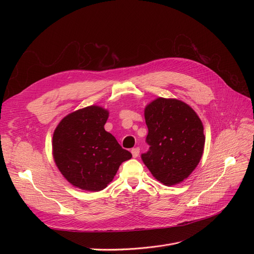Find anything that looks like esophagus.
I'll list each match as a JSON object with an SVG mask.
<instances>
[{
  "mask_svg": "<svg viewBox=\"0 0 254 254\" xmlns=\"http://www.w3.org/2000/svg\"><path fill=\"white\" fill-rule=\"evenodd\" d=\"M131 154H132V157H138L139 154H140V148L139 147L132 148L131 149Z\"/></svg>",
  "mask_w": 254,
  "mask_h": 254,
  "instance_id": "34e87169",
  "label": "esophagus"
}]
</instances>
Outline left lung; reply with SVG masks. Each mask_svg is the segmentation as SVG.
Here are the masks:
<instances>
[{"mask_svg":"<svg viewBox=\"0 0 254 254\" xmlns=\"http://www.w3.org/2000/svg\"><path fill=\"white\" fill-rule=\"evenodd\" d=\"M149 151L142 159L152 176L172 186L188 178L201 161L205 135L202 120L190 105L157 98L144 109Z\"/></svg>","mask_w":254,"mask_h":254,"instance_id":"1","label":"left lung"}]
</instances>
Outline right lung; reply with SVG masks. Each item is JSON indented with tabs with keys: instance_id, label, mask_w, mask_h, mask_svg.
I'll use <instances>...</instances> for the list:
<instances>
[{
	"instance_id": "add662e5",
	"label": "right lung",
	"mask_w": 254,
	"mask_h": 254,
	"mask_svg": "<svg viewBox=\"0 0 254 254\" xmlns=\"http://www.w3.org/2000/svg\"><path fill=\"white\" fill-rule=\"evenodd\" d=\"M109 111L91 105L64 116L53 132L52 155L62 175L77 189L100 191L131 153L104 126Z\"/></svg>"
}]
</instances>
